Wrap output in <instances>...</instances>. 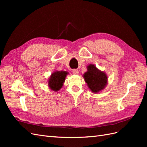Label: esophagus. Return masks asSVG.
<instances>
[{
  "label": "esophagus",
  "mask_w": 147,
  "mask_h": 147,
  "mask_svg": "<svg viewBox=\"0 0 147 147\" xmlns=\"http://www.w3.org/2000/svg\"><path fill=\"white\" fill-rule=\"evenodd\" d=\"M79 72V71L78 69H73L72 70V73L74 74H78Z\"/></svg>",
  "instance_id": "obj_1"
}]
</instances>
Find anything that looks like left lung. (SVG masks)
Returning <instances> with one entry per match:
<instances>
[{
	"label": "left lung",
	"mask_w": 147,
	"mask_h": 147,
	"mask_svg": "<svg viewBox=\"0 0 147 147\" xmlns=\"http://www.w3.org/2000/svg\"><path fill=\"white\" fill-rule=\"evenodd\" d=\"M84 78L93 92H98L103 90L107 82L105 74L100 72L92 64L88 66V71L84 74Z\"/></svg>",
	"instance_id": "1"
}]
</instances>
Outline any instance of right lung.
Here are the masks:
<instances>
[{
  "label": "right lung",
  "instance_id": "add662e5",
  "mask_svg": "<svg viewBox=\"0 0 147 147\" xmlns=\"http://www.w3.org/2000/svg\"><path fill=\"white\" fill-rule=\"evenodd\" d=\"M67 74V72L64 71H56L53 73L49 79V87L53 91H59L65 81Z\"/></svg>",
  "mask_w": 147,
  "mask_h": 147
}]
</instances>
